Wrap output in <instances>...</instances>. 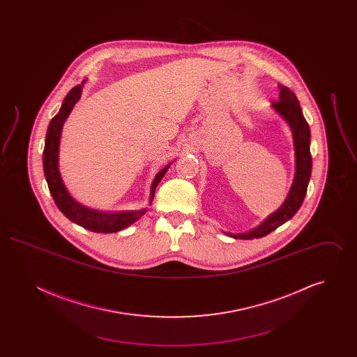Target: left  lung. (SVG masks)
Returning a JSON list of instances; mask_svg holds the SVG:
<instances>
[{"label": "left lung", "mask_w": 357, "mask_h": 357, "mask_svg": "<svg viewBox=\"0 0 357 357\" xmlns=\"http://www.w3.org/2000/svg\"><path fill=\"white\" fill-rule=\"evenodd\" d=\"M280 100L273 102L275 111L287 120L293 131L294 139V150H296V175L294 182L290 188L288 198L284 204L272 214L266 221L258 227L253 229L245 234H230L227 236L236 239H253L268 236L275 230L278 226L289 221L301 207L306 195V190L309 185L310 174H312V155H310V128L306 121L300 102L296 95L289 89L288 86L280 85Z\"/></svg>", "instance_id": "obj_1"}]
</instances>
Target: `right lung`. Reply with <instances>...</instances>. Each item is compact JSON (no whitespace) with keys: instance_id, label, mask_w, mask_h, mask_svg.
Listing matches in <instances>:
<instances>
[{"instance_id":"add662e5","label":"right lung","mask_w":357,"mask_h":357,"mask_svg":"<svg viewBox=\"0 0 357 357\" xmlns=\"http://www.w3.org/2000/svg\"><path fill=\"white\" fill-rule=\"evenodd\" d=\"M82 86L83 84L76 85L69 91L66 96L63 105L59 111V114L51 120L47 137H45V147L43 153V165H44V174L45 179L51 191L52 198L54 201L59 210L72 222L80 225L86 230L95 231V233H116L121 229H126L127 226L132 225L137 221L142 215L146 214L144 210L137 211H121V213H100L92 208L84 207L77 204L67 191V188L63 185L60 172L57 169V159H59V144H60V136L61 128L66 119L68 118L69 112L72 111L73 105L80 99L82 95ZM170 167L166 166L163 170L159 171L158 175L153 179L151 186V199L153 201L155 188L158 183L162 181L165 174Z\"/></svg>"}]
</instances>
